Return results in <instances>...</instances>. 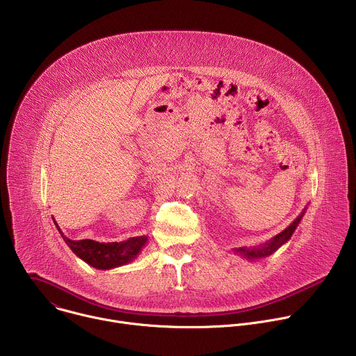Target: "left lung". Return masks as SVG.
Returning <instances> with one entry per match:
<instances>
[{"label":"left lung","instance_id":"obj_1","mask_svg":"<svg viewBox=\"0 0 356 356\" xmlns=\"http://www.w3.org/2000/svg\"><path fill=\"white\" fill-rule=\"evenodd\" d=\"M306 210H307V207L301 211V214L286 229H283L280 234L270 238L268 242L261 243L258 246H252V248H246V246L238 248V249H234V252L238 253V255H241L242 258L249 259V261H257V259H261V258L270 257L273 252H276L282 245H284L291 238V235L296 231L297 225L300 224L302 216L306 214Z\"/></svg>","mask_w":356,"mask_h":356}]
</instances>
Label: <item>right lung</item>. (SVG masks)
<instances>
[{
  "instance_id": "obj_1",
  "label": "right lung",
  "mask_w": 356,
  "mask_h": 356,
  "mask_svg": "<svg viewBox=\"0 0 356 356\" xmlns=\"http://www.w3.org/2000/svg\"><path fill=\"white\" fill-rule=\"evenodd\" d=\"M54 222L59 234L62 235L63 241L73 250L74 255L79 257L81 261H84L87 265L99 270L114 269L132 262L139 255V252L147 242L146 235L134 236L122 242H107V243L97 242L92 239L73 241L62 232L55 218H54Z\"/></svg>"
}]
</instances>
